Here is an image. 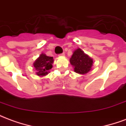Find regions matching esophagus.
Masks as SVG:
<instances>
[{
	"instance_id": "1",
	"label": "esophagus",
	"mask_w": 126,
	"mask_h": 126,
	"mask_svg": "<svg viewBox=\"0 0 126 126\" xmlns=\"http://www.w3.org/2000/svg\"><path fill=\"white\" fill-rule=\"evenodd\" d=\"M60 57H63V56H65V53L63 52V53H61V54H60V55H59Z\"/></svg>"
}]
</instances>
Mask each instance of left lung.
Instances as JSON below:
<instances>
[{"label":"left lung","mask_w":126,"mask_h":126,"mask_svg":"<svg viewBox=\"0 0 126 126\" xmlns=\"http://www.w3.org/2000/svg\"><path fill=\"white\" fill-rule=\"evenodd\" d=\"M69 61L74 67V71L79 74H87L92 69L93 64V59L80 48H77L74 51Z\"/></svg>","instance_id":"obj_1"}]
</instances>
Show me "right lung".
<instances>
[{
    "instance_id": "1",
    "label": "right lung",
    "mask_w": 126,
    "mask_h": 126,
    "mask_svg": "<svg viewBox=\"0 0 126 126\" xmlns=\"http://www.w3.org/2000/svg\"><path fill=\"white\" fill-rule=\"evenodd\" d=\"M54 62L53 57H48L42 53L33 63V67L36 69V74L39 76H44L49 73V70L52 67Z\"/></svg>"
}]
</instances>
